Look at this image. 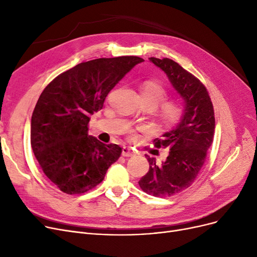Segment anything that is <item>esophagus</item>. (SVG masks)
Listing matches in <instances>:
<instances>
[{"label":"esophagus","mask_w":257,"mask_h":257,"mask_svg":"<svg viewBox=\"0 0 257 257\" xmlns=\"http://www.w3.org/2000/svg\"><path fill=\"white\" fill-rule=\"evenodd\" d=\"M121 155L125 157H131L134 155V152L131 149H129V148L123 147V149H121Z\"/></svg>","instance_id":"34e87169"}]
</instances>
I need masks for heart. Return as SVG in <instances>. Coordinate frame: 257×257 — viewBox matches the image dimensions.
<instances>
[{
  "instance_id": "1",
  "label": "heart",
  "mask_w": 257,
  "mask_h": 257,
  "mask_svg": "<svg viewBox=\"0 0 257 257\" xmlns=\"http://www.w3.org/2000/svg\"><path fill=\"white\" fill-rule=\"evenodd\" d=\"M142 100L149 102L155 107L163 104L167 99V91L159 83L155 81H146L141 87ZM181 115L180 107L174 103H166L161 107L160 116L166 123L171 124L176 121Z\"/></svg>"
}]
</instances>
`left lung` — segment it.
<instances>
[{
	"instance_id": "8db88e82",
	"label": "left lung",
	"mask_w": 257,
	"mask_h": 257,
	"mask_svg": "<svg viewBox=\"0 0 257 257\" xmlns=\"http://www.w3.org/2000/svg\"><path fill=\"white\" fill-rule=\"evenodd\" d=\"M165 72L173 88L184 101L179 123L155 139L157 148H167L169 155L160 165L148 157L149 172L139 184L148 195L170 197L191 186L204 165L207 150L213 141L214 112L206 87L195 76L172 59L149 58Z\"/></svg>"
}]
</instances>
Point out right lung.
<instances>
[{"instance_id":"1","label":"right lung","mask_w":257,"mask_h":257,"mask_svg":"<svg viewBox=\"0 0 257 257\" xmlns=\"http://www.w3.org/2000/svg\"><path fill=\"white\" fill-rule=\"evenodd\" d=\"M137 56L81 62L44 89L31 117V147L46 176L69 195L97 186L118 159L121 148L88 136L90 116L134 65Z\"/></svg>"}]
</instances>
